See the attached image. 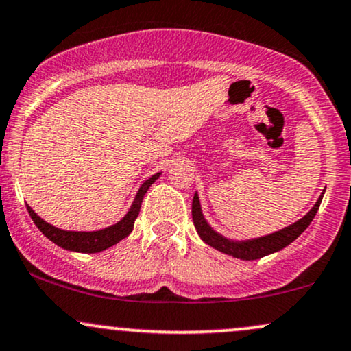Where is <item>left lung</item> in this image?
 I'll return each instance as SVG.
<instances>
[{"mask_svg":"<svg viewBox=\"0 0 351 351\" xmlns=\"http://www.w3.org/2000/svg\"><path fill=\"white\" fill-rule=\"evenodd\" d=\"M324 193L325 191H322L317 202L314 204V208H312L306 216L301 217L296 222H293L291 226L285 227V229H280L268 235H261V237L234 240V239L223 237L222 234H219L217 230H214L213 227L209 226V222L206 221L204 214H202L201 201H199V196H197V191L194 193V197H193V210H191L193 222L202 242L210 245V247L216 248V250L226 253V255L234 256V258L258 260L267 255H271V253L280 252L285 247H288L291 242H294V240H296L299 235L307 229V227H309L312 219H314L315 214H317L320 202H322Z\"/></svg>","mask_w":351,"mask_h":351,"instance_id":"1","label":"left lung"}]
</instances>
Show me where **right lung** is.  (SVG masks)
<instances>
[{
  "label": "right lung",
  "instance_id": "obj_1",
  "mask_svg": "<svg viewBox=\"0 0 351 351\" xmlns=\"http://www.w3.org/2000/svg\"><path fill=\"white\" fill-rule=\"evenodd\" d=\"M162 175V171L152 175L149 180H145L138 188L137 194H135L132 204L128 210L124 217L121 219L119 222L112 223V226L104 227V229L99 230H91V232H82V230H63L58 229V227L52 226V223L45 222L44 219L37 216L34 213L31 206H27L29 216L32 217L34 223L37 226L42 234L47 237L50 242H53L58 247L65 248V250L70 252H78V253H99L106 248L112 247V245L119 243L122 239H125L134 229V222L137 219L138 213H141V206L143 201V196L149 191V188L155 183Z\"/></svg>",
  "mask_w": 351,
  "mask_h": 351
}]
</instances>
